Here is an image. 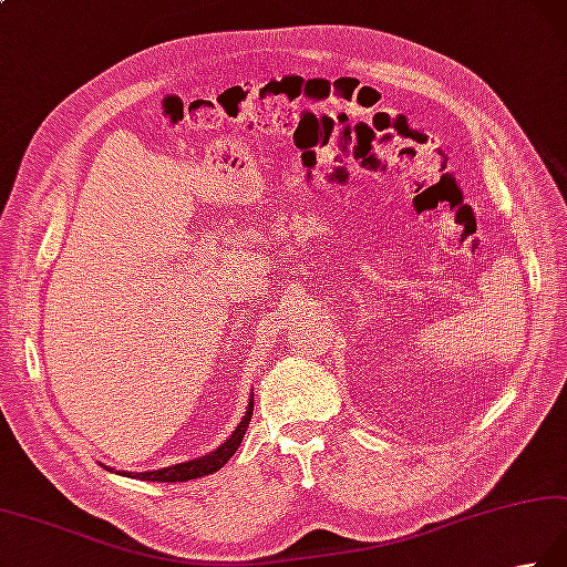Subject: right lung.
Here are the masks:
<instances>
[{"mask_svg":"<svg viewBox=\"0 0 567 567\" xmlns=\"http://www.w3.org/2000/svg\"><path fill=\"white\" fill-rule=\"evenodd\" d=\"M250 417H252V398L248 403L246 415H243V420H240V425L233 430V435L224 442V445H220L218 450H214L210 454H206V457L182 462V464H174V467H164V470H154V472H122V476H135V480H142V482H188V480H198V476L214 474V472L224 467V464L240 447V440H243V435H246ZM110 472H113V470H110Z\"/></svg>","mask_w":567,"mask_h":567,"instance_id":"right-lung-1","label":"right lung"}]
</instances>
